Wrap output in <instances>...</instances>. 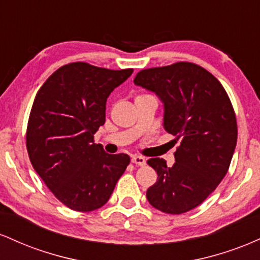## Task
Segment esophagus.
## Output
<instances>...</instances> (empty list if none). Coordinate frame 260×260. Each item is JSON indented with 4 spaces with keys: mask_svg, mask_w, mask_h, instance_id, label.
<instances>
[{
    "mask_svg": "<svg viewBox=\"0 0 260 260\" xmlns=\"http://www.w3.org/2000/svg\"><path fill=\"white\" fill-rule=\"evenodd\" d=\"M132 162L136 164V165H138V166H144L145 164H147V160H145L143 156L134 155V156H132Z\"/></svg>",
    "mask_w": 260,
    "mask_h": 260,
    "instance_id": "1",
    "label": "esophagus"
}]
</instances>
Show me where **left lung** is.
Here are the masks:
<instances>
[{
	"label": "left lung",
	"instance_id": "1",
	"mask_svg": "<svg viewBox=\"0 0 260 260\" xmlns=\"http://www.w3.org/2000/svg\"><path fill=\"white\" fill-rule=\"evenodd\" d=\"M134 83L160 98L164 127L181 139L171 168L160 157L147 161L157 174L147 190L148 201L162 213H187L201 205L229 171L237 142L231 100L213 74L192 62L142 70Z\"/></svg>",
	"mask_w": 260,
	"mask_h": 260
}]
</instances>
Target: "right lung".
Listing matches in <instances>:
<instances>
[{
	"label": "right lung",
	"mask_w": 260,
	"mask_h": 260,
	"mask_svg": "<svg viewBox=\"0 0 260 260\" xmlns=\"http://www.w3.org/2000/svg\"><path fill=\"white\" fill-rule=\"evenodd\" d=\"M133 73L72 62L39 89L26 127V150L38 175L62 204L92 211L106 204L129 165L107 154L94 134L105 123L106 100Z\"/></svg>",
	"instance_id": "add662e5"
}]
</instances>
